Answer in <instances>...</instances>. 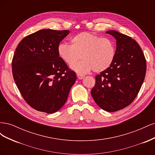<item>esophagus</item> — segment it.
<instances>
[{"label": "esophagus", "mask_w": 155, "mask_h": 155, "mask_svg": "<svg viewBox=\"0 0 155 155\" xmlns=\"http://www.w3.org/2000/svg\"><path fill=\"white\" fill-rule=\"evenodd\" d=\"M77 76H78L79 79H82L83 78H84L83 75H81V74H77Z\"/></svg>", "instance_id": "1"}]
</instances>
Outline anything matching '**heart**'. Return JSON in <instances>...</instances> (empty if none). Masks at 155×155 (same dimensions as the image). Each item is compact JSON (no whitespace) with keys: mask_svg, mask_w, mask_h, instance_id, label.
I'll return each mask as SVG.
<instances>
[{"mask_svg":"<svg viewBox=\"0 0 155 155\" xmlns=\"http://www.w3.org/2000/svg\"><path fill=\"white\" fill-rule=\"evenodd\" d=\"M70 41L71 45L60 43L58 53L68 64L75 62L80 54L82 60L71 66L79 74H87L92 70L96 73L104 72L114 62L116 45L109 38L84 31L74 35Z\"/></svg>","mask_w":155,"mask_h":155,"instance_id":"1","label":"heart"}]
</instances>
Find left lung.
I'll return each instance as SVG.
<instances>
[{
  "mask_svg": "<svg viewBox=\"0 0 155 155\" xmlns=\"http://www.w3.org/2000/svg\"><path fill=\"white\" fill-rule=\"evenodd\" d=\"M106 33L116 40V57L109 68L96 76L91 95L102 109L115 112L129 105L138 95L146 73V61L130 37L115 30Z\"/></svg>",
  "mask_w": 155,
  "mask_h": 155,
  "instance_id": "8db88e82",
  "label": "left lung"
}]
</instances>
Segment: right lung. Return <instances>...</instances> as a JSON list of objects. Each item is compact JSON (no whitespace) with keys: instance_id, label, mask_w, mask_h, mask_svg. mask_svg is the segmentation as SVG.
<instances>
[{"instance_id":"right-lung-1","label":"right lung","mask_w":155,"mask_h":155,"mask_svg":"<svg viewBox=\"0 0 155 155\" xmlns=\"http://www.w3.org/2000/svg\"><path fill=\"white\" fill-rule=\"evenodd\" d=\"M69 30L43 29L25 37L12 59L17 87L33 109L48 114L66 103L76 74L58 53V46Z\"/></svg>"}]
</instances>
